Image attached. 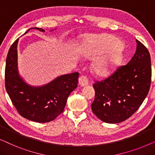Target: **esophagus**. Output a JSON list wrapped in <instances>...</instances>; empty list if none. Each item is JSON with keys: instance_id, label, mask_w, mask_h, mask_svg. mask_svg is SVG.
<instances>
[{"instance_id": "1", "label": "esophagus", "mask_w": 155, "mask_h": 155, "mask_svg": "<svg viewBox=\"0 0 155 155\" xmlns=\"http://www.w3.org/2000/svg\"><path fill=\"white\" fill-rule=\"evenodd\" d=\"M89 82V80H88V78L87 76L85 75H81L79 78V84H80L81 86H84V85H87V84H88Z\"/></svg>"}]
</instances>
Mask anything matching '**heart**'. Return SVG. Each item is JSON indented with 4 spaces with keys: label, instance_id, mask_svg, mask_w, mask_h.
Segmentation results:
<instances>
[{
    "label": "heart",
    "instance_id": "obj_1",
    "mask_svg": "<svg viewBox=\"0 0 155 155\" xmlns=\"http://www.w3.org/2000/svg\"><path fill=\"white\" fill-rule=\"evenodd\" d=\"M123 42L117 37L109 35H90L84 40L82 53L87 57L101 56L95 61L93 69L99 75L113 73L124 59Z\"/></svg>",
    "mask_w": 155,
    "mask_h": 155
}]
</instances>
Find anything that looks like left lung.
<instances>
[{"label":"left lung","mask_w":155,"mask_h":155,"mask_svg":"<svg viewBox=\"0 0 155 155\" xmlns=\"http://www.w3.org/2000/svg\"><path fill=\"white\" fill-rule=\"evenodd\" d=\"M131 60L119 66L109 78L93 84L95 90L92 112L103 122L117 124L130 118L149 92L152 78L151 58L147 48L136 39Z\"/></svg>","instance_id":"8db88e82"}]
</instances>
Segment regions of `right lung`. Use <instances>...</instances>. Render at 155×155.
Listing matches in <instances>:
<instances>
[{
	"label": "right lung",
	"mask_w": 155,
	"mask_h": 155,
	"mask_svg": "<svg viewBox=\"0 0 155 155\" xmlns=\"http://www.w3.org/2000/svg\"><path fill=\"white\" fill-rule=\"evenodd\" d=\"M35 29L44 31L41 28ZM18 39L12 44L6 58L5 85L10 100L27 119L38 123L54 120L64 111L68 97L78 87L79 73L61 75L42 87L29 85L18 74Z\"/></svg>",
	"instance_id": "add662e5"
}]
</instances>
